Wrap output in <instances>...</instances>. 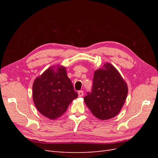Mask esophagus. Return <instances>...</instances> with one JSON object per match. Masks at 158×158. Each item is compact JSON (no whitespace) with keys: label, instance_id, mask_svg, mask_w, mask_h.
I'll list each match as a JSON object with an SVG mask.
<instances>
[{"label":"esophagus","instance_id":"34e87169","mask_svg":"<svg viewBox=\"0 0 158 158\" xmlns=\"http://www.w3.org/2000/svg\"><path fill=\"white\" fill-rule=\"evenodd\" d=\"M83 95H84V92H83V91H82V90L79 91V92H78V96L79 97H82Z\"/></svg>","mask_w":158,"mask_h":158}]
</instances>
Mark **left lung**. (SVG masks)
<instances>
[{"label": "left lung", "mask_w": 158, "mask_h": 158, "mask_svg": "<svg viewBox=\"0 0 158 158\" xmlns=\"http://www.w3.org/2000/svg\"><path fill=\"white\" fill-rule=\"evenodd\" d=\"M127 94V82L117 69L107 63L95 70L92 92L84 99L95 117L109 120L121 111Z\"/></svg>", "instance_id": "obj_1"}]
</instances>
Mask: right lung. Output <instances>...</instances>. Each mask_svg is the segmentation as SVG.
<instances>
[{"label":"right lung","mask_w":158,"mask_h":158,"mask_svg":"<svg viewBox=\"0 0 158 158\" xmlns=\"http://www.w3.org/2000/svg\"><path fill=\"white\" fill-rule=\"evenodd\" d=\"M32 95L38 111L51 120L63 115L78 97L66 67L59 64L51 66L37 76L33 84Z\"/></svg>","instance_id":"1"}]
</instances>
